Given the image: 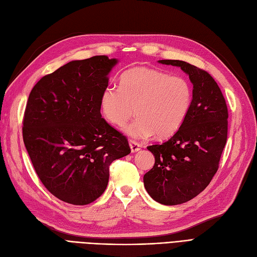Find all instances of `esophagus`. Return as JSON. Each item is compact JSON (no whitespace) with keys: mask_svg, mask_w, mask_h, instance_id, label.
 <instances>
[{"mask_svg":"<svg viewBox=\"0 0 257 257\" xmlns=\"http://www.w3.org/2000/svg\"><path fill=\"white\" fill-rule=\"evenodd\" d=\"M140 145L138 143H136V141L134 140H130V148H131V151L132 153H136L138 152L140 150Z\"/></svg>","mask_w":257,"mask_h":257,"instance_id":"obj_1","label":"esophagus"}]
</instances>
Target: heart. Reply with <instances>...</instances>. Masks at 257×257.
Instances as JSON below:
<instances>
[{
	"label": "heart",
	"instance_id": "b5f03b06",
	"mask_svg": "<svg viewBox=\"0 0 257 257\" xmlns=\"http://www.w3.org/2000/svg\"><path fill=\"white\" fill-rule=\"evenodd\" d=\"M192 86L182 76H171L162 70L136 67L122 73L119 87H107L101 93L104 118L122 127L133 139L150 136L167 138L173 135L187 118L192 104Z\"/></svg>",
	"mask_w": 257,
	"mask_h": 257
}]
</instances>
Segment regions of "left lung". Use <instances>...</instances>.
Listing matches in <instances>:
<instances>
[{
	"instance_id": "8db88e82",
	"label": "left lung",
	"mask_w": 257,
	"mask_h": 257,
	"mask_svg": "<svg viewBox=\"0 0 257 257\" xmlns=\"http://www.w3.org/2000/svg\"><path fill=\"white\" fill-rule=\"evenodd\" d=\"M159 64L182 69L193 85L191 108L178 132L148 150L155 157L144 176L145 188L164 205L187 202L204 190L216 174L227 138V107L218 84L206 71L183 60Z\"/></svg>"
}]
</instances>
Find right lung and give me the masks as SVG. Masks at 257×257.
I'll return each mask as SVG.
<instances>
[{
	"label": "right lung",
	"mask_w": 257,
	"mask_h": 257,
	"mask_svg": "<svg viewBox=\"0 0 257 257\" xmlns=\"http://www.w3.org/2000/svg\"><path fill=\"white\" fill-rule=\"evenodd\" d=\"M117 58L72 60L43 76L32 89L23 141L40 181L73 205L95 201L107 187L109 165L126 156L125 136L101 114V93Z\"/></svg>",
	"instance_id": "right-lung-1"
}]
</instances>
